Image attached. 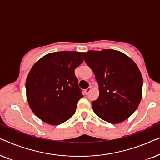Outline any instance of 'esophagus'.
Returning a JSON list of instances; mask_svg holds the SVG:
<instances>
[{
    "mask_svg": "<svg viewBox=\"0 0 160 160\" xmlns=\"http://www.w3.org/2000/svg\"><path fill=\"white\" fill-rule=\"evenodd\" d=\"M91 91V87H88V88L85 89L84 92H85V95H88V94L89 93V92Z\"/></svg>",
    "mask_w": 160,
    "mask_h": 160,
    "instance_id": "obj_1",
    "label": "esophagus"
}]
</instances>
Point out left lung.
Masks as SVG:
<instances>
[{
	"mask_svg": "<svg viewBox=\"0 0 160 160\" xmlns=\"http://www.w3.org/2000/svg\"><path fill=\"white\" fill-rule=\"evenodd\" d=\"M82 54L99 85V97L92 102L94 112L111 124L128 119L142 98L143 78L138 67L117 50H90Z\"/></svg>",
	"mask_w": 160,
	"mask_h": 160,
	"instance_id": "8db88e82",
	"label": "left lung"
}]
</instances>
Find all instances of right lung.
<instances>
[{"label":"right lung","instance_id":"1","mask_svg":"<svg viewBox=\"0 0 160 160\" xmlns=\"http://www.w3.org/2000/svg\"><path fill=\"white\" fill-rule=\"evenodd\" d=\"M83 61L82 52H52L30 69L25 84L27 100L32 112L45 123L58 125L75 113L83 95L74 71Z\"/></svg>","mask_w":160,"mask_h":160}]
</instances>
